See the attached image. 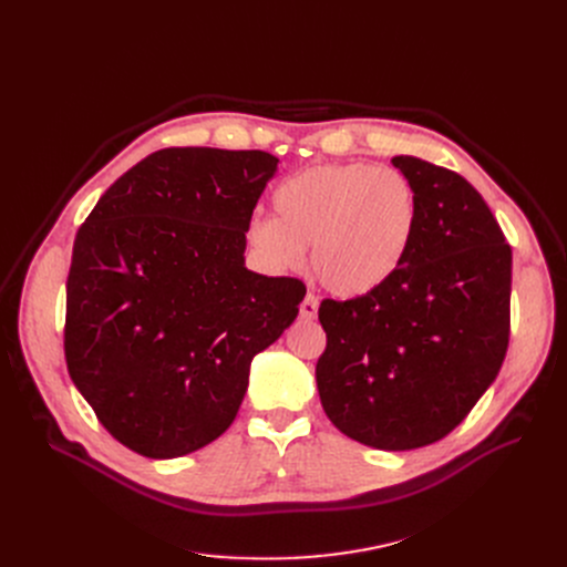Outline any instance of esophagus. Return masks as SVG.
Segmentation results:
<instances>
[{
  "instance_id": "esophagus-1",
  "label": "esophagus",
  "mask_w": 567,
  "mask_h": 567,
  "mask_svg": "<svg viewBox=\"0 0 567 567\" xmlns=\"http://www.w3.org/2000/svg\"><path fill=\"white\" fill-rule=\"evenodd\" d=\"M317 310H319V299L315 293H308L301 303V319H306V321L317 319Z\"/></svg>"
}]
</instances>
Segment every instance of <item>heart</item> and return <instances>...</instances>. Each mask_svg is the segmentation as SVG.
<instances>
[{"label": "heart", "instance_id": "1", "mask_svg": "<svg viewBox=\"0 0 567 567\" xmlns=\"http://www.w3.org/2000/svg\"><path fill=\"white\" fill-rule=\"evenodd\" d=\"M276 218H255L248 238L280 271H296L312 250V271L340 299H361L389 285L406 261L419 197L393 167L317 165L274 193Z\"/></svg>", "mask_w": 567, "mask_h": 567}]
</instances>
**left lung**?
I'll return each instance as SVG.
<instances>
[{"label": "left lung", "mask_w": 567, "mask_h": 567, "mask_svg": "<svg viewBox=\"0 0 567 567\" xmlns=\"http://www.w3.org/2000/svg\"><path fill=\"white\" fill-rule=\"evenodd\" d=\"M393 165L419 197L398 276L351 301L326 299L317 389L331 423L379 451L453 432L496 379L511 338L513 250L464 176L415 156Z\"/></svg>", "instance_id": "1"}]
</instances>
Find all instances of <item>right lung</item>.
Wrapping results in <instances>:
<instances>
[{"label":"right lung","mask_w":567,"mask_h":567,"mask_svg":"<svg viewBox=\"0 0 567 567\" xmlns=\"http://www.w3.org/2000/svg\"><path fill=\"white\" fill-rule=\"evenodd\" d=\"M266 152L174 146L103 193L66 282V365L126 449L174 460L236 419L250 363L299 315L306 285L246 268Z\"/></svg>","instance_id":"1"}]
</instances>
